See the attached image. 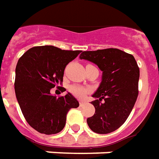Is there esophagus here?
<instances>
[{
  "label": "esophagus",
  "instance_id": "esophagus-1",
  "mask_svg": "<svg viewBox=\"0 0 159 159\" xmlns=\"http://www.w3.org/2000/svg\"><path fill=\"white\" fill-rule=\"evenodd\" d=\"M85 102H79V105H80V107H83V105H84V104H85Z\"/></svg>",
  "mask_w": 159,
  "mask_h": 159
}]
</instances>
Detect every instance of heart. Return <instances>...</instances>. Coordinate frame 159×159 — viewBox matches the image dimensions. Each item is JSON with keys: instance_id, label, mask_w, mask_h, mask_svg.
<instances>
[{"instance_id": "heart-1", "label": "heart", "mask_w": 159, "mask_h": 159, "mask_svg": "<svg viewBox=\"0 0 159 159\" xmlns=\"http://www.w3.org/2000/svg\"><path fill=\"white\" fill-rule=\"evenodd\" d=\"M69 91L74 96L77 98H83L85 95L89 92V89L88 88L79 86V85H70L69 87Z\"/></svg>"}]
</instances>
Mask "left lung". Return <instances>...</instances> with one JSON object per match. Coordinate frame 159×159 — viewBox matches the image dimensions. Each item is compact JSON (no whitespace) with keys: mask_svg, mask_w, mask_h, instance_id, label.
<instances>
[{"mask_svg":"<svg viewBox=\"0 0 159 159\" xmlns=\"http://www.w3.org/2000/svg\"><path fill=\"white\" fill-rule=\"evenodd\" d=\"M81 59L93 62L102 71V80L93 97L95 114L87 119L96 134L112 133L125 123L138 95L139 68L132 54L115 48L83 52ZM104 100V102L101 101Z\"/></svg>","mask_w":159,"mask_h":159,"instance_id":"8db88e82","label":"left lung"}]
</instances>
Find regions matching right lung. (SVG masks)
<instances>
[{
	"mask_svg": "<svg viewBox=\"0 0 159 159\" xmlns=\"http://www.w3.org/2000/svg\"><path fill=\"white\" fill-rule=\"evenodd\" d=\"M80 52L52 45L35 46L18 61L14 81L16 98L25 120L39 133L50 135L61 132L70 109L79 106L71 94L57 97L51 94V89L63 83L66 65Z\"/></svg>",
	"mask_w": 159,
	"mask_h": 159,
	"instance_id": "right-lung-1",
	"label": "right lung"
}]
</instances>
